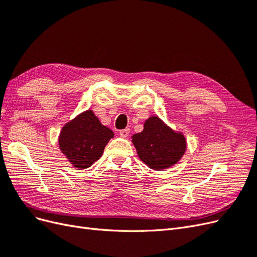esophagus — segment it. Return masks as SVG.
I'll list each match as a JSON object with an SVG mask.
<instances>
[{"mask_svg": "<svg viewBox=\"0 0 257 257\" xmlns=\"http://www.w3.org/2000/svg\"><path fill=\"white\" fill-rule=\"evenodd\" d=\"M119 134H120V136H121V137H123V138H126V137L130 135V130H128V128L121 130V131L119 132Z\"/></svg>", "mask_w": 257, "mask_h": 257, "instance_id": "esophagus-1", "label": "esophagus"}]
</instances>
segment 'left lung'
<instances>
[{"instance_id": "left-lung-1", "label": "left lung", "mask_w": 257, "mask_h": 257, "mask_svg": "<svg viewBox=\"0 0 257 257\" xmlns=\"http://www.w3.org/2000/svg\"><path fill=\"white\" fill-rule=\"evenodd\" d=\"M132 138L139 159L155 170L176 164L186 149L184 136L168 127L158 116L148 119L142 133Z\"/></svg>"}]
</instances>
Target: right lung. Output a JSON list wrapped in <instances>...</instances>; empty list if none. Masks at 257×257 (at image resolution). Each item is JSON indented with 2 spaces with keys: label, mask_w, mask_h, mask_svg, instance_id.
<instances>
[{
  "label": "right lung",
  "mask_w": 257,
  "mask_h": 257,
  "mask_svg": "<svg viewBox=\"0 0 257 257\" xmlns=\"http://www.w3.org/2000/svg\"><path fill=\"white\" fill-rule=\"evenodd\" d=\"M113 137V132L103 125L93 111L88 110L62 128L59 146L72 164L84 169L96 162L105 146Z\"/></svg>",
  "instance_id": "right-lung-1"
}]
</instances>
